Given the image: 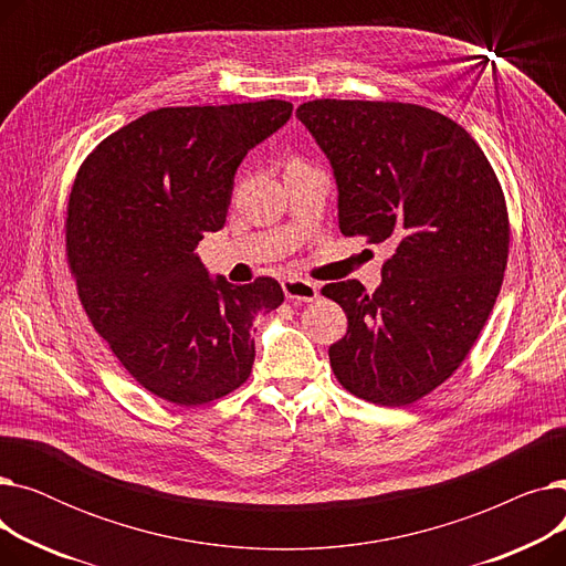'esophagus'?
Instances as JSON below:
<instances>
[{"label":"esophagus","mask_w":566,"mask_h":566,"mask_svg":"<svg viewBox=\"0 0 566 566\" xmlns=\"http://www.w3.org/2000/svg\"><path fill=\"white\" fill-rule=\"evenodd\" d=\"M282 289H284L286 301H293V303H312L318 298V284L303 277H286L282 282Z\"/></svg>","instance_id":"esophagus-1"}]
</instances>
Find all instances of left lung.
Instances as JSON below:
<instances>
[{
  "mask_svg": "<svg viewBox=\"0 0 566 566\" xmlns=\"http://www.w3.org/2000/svg\"><path fill=\"white\" fill-rule=\"evenodd\" d=\"M295 116L331 160L342 233L392 248L374 293L323 286L348 318L331 367L371 403L418 401L459 369L495 305L510 254L502 188L478 142L429 107L321 98Z\"/></svg>",
  "mask_w": 566,
  "mask_h": 566,
  "instance_id": "1",
  "label": "left lung"
}]
</instances>
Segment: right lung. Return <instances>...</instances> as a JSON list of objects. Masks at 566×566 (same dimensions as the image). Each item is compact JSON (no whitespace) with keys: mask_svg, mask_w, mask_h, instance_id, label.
<instances>
[{"mask_svg":"<svg viewBox=\"0 0 566 566\" xmlns=\"http://www.w3.org/2000/svg\"><path fill=\"white\" fill-rule=\"evenodd\" d=\"M291 109L259 101L146 112L77 171L66 250L82 307L118 363L165 401L199 406L241 388L254 365V316L284 301L273 277L213 280L195 250L224 227L250 148Z\"/></svg>","mask_w":566,"mask_h":566,"instance_id":"right-lung-1","label":"right lung"}]
</instances>
